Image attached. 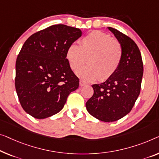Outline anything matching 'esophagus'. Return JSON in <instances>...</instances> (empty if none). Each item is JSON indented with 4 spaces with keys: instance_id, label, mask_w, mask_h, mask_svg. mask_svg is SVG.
<instances>
[{
    "instance_id": "esophagus-1",
    "label": "esophagus",
    "mask_w": 159,
    "mask_h": 159,
    "mask_svg": "<svg viewBox=\"0 0 159 159\" xmlns=\"http://www.w3.org/2000/svg\"><path fill=\"white\" fill-rule=\"evenodd\" d=\"M79 85H80V86H86V83H85L84 80H80V81H79Z\"/></svg>"
}]
</instances>
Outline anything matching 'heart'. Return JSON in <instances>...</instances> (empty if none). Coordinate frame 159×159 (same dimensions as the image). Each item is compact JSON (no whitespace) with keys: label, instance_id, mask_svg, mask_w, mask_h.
<instances>
[{"label":"heart","instance_id":"1","mask_svg":"<svg viewBox=\"0 0 159 159\" xmlns=\"http://www.w3.org/2000/svg\"><path fill=\"white\" fill-rule=\"evenodd\" d=\"M68 64L76 70L86 63L88 66L76 70L77 76L85 82L101 81L109 79L117 71L121 63L123 51L120 45L105 33L94 30L85 35L77 43L70 44L66 53Z\"/></svg>","mask_w":159,"mask_h":159}]
</instances>
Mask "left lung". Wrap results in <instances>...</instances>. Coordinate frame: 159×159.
Wrapping results in <instances>:
<instances>
[{
    "label": "left lung",
    "mask_w": 159,
    "mask_h": 159,
    "mask_svg": "<svg viewBox=\"0 0 159 159\" xmlns=\"http://www.w3.org/2000/svg\"><path fill=\"white\" fill-rule=\"evenodd\" d=\"M123 51L116 72L105 82L93 84V95L86 103L90 114L104 122H113L127 115L141 91L143 66L141 54L133 40L115 28L108 27Z\"/></svg>",
    "instance_id": "obj_1"
}]
</instances>
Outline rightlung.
I'll return each mask as SVG.
<instances>
[{
	"label": "right lung",
	"mask_w": 159,
	"mask_h": 159,
	"mask_svg": "<svg viewBox=\"0 0 159 159\" xmlns=\"http://www.w3.org/2000/svg\"><path fill=\"white\" fill-rule=\"evenodd\" d=\"M82 35L79 28L58 24L28 38L16 59L15 86L25 112L38 119L63 109L79 79L66 59L68 46Z\"/></svg>",
	"instance_id": "obj_1"
}]
</instances>
